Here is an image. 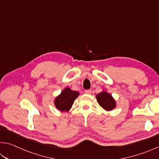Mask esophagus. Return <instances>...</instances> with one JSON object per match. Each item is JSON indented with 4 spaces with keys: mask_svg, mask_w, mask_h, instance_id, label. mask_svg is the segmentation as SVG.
Listing matches in <instances>:
<instances>
[{
    "mask_svg": "<svg viewBox=\"0 0 159 159\" xmlns=\"http://www.w3.org/2000/svg\"><path fill=\"white\" fill-rule=\"evenodd\" d=\"M85 94H91L92 90L91 89H87V90H85Z\"/></svg>",
    "mask_w": 159,
    "mask_h": 159,
    "instance_id": "esophagus-1",
    "label": "esophagus"
}]
</instances>
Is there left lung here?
<instances>
[{
	"instance_id": "1",
	"label": "left lung",
	"mask_w": 159,
	"mask_h": 159,
	"mask_svg": "<svg viewBox=\"0 0 159 159\" xmlns=\"http://www.w3.org/2000/svg\"><path fill=\"white\" fill-rule=\"evenodd\" d=\"M96 98L100 106L105 111H111L116 107V102L115 99L111 94L105 90H102L99 94H96Z\"/></svg>"
}]
</instances>
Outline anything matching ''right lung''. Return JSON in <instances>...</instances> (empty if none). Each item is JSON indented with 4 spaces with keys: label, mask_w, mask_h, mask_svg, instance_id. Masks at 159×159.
<instances>
[{
    "label": "right lung",
    "mask_w": 159,
    "mask_h": 159,
    "mask_svg": "<svg viewBox=\"0 0 159 159\" xmlns=\"http://www.w3.org/2000/svg\"><path fill=\"white\" fill-rule=\"evenodd\" d=\"M79 96V92L74 91L67 87L55 98L54 103L56 108L61 111H68Z\"/></svg>",
    "instance_id": "obj_1"
}]
</instances>
